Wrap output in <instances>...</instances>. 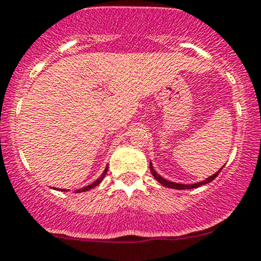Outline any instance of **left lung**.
Here are the masks:
<instances>
[{"mask_svg":"<svg viewBox=\"0 0 261 261\" xmlns=\"http://www.w3.org/2000/svg\"><path fill=\"white\" fill-rule=\"evenodd\" d=\"M221 169H223V167H221ZM221 169L219 170L218 172H215V174L214 175H211V176H209L207 177L206 180H204V181H201V182H195V184H189V185H184V184H177V182H172V181H169V180H166V179H164L163 176H160V175L158 174V172L155 171V169H153L152 167V164L150 163V171H151V174H152V176L155 177L156 180L159 181V182L161 184V185H164V186H166V188H170V189H179V190H185V189H195V188H199V186H201V185H204V184H207V182H211V181H213L214 179H215L216 176H218L219 175V172L221 171Z\"/></svg>","mask_w":261,"mask_h":261,"instance_id":"1","label":"left lung"}]
</instances>
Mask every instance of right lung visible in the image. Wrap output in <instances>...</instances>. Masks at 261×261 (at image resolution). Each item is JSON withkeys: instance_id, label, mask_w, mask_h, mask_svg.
Instances as JSON below:
<instances>
[{"instance_id": "1", "label": "right lung", "mask_w": 261, "mask_h": 261, "mask_svg": "<svg viewBox=\"0 0 261 261\" xmlns=\"http://www.w3.org/2000/svg\"><path fill=\"white\" fill-rule=\"evenodd\" d=\"M108 169L109 167L106 166V169H105V171L102 172V175H101L100 177H98L97 180L95 181V182H92L91 185H87V186H85V188H82V189H79V190H76V193H84V191H87V190H91V189H94L95 186H97L98 184L101 182V181H102V179L103 177H105V175H106V172H108ZM57 190H59V189H57ZM61 191H68V190H65V189H61Z\"/></svg>"}]
</instances>
